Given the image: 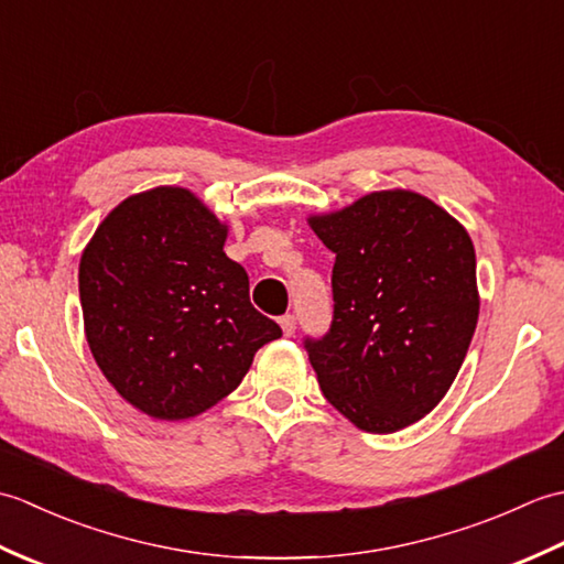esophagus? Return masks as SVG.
<instances>
[{
	"label": "esophagus",
	"instance_id": "34e87169",
	"mask_svg": "<svg viewBox=\"0 0 564 564\" xmlns=\"http://www.w3.org/2000/svg\"><path fill=\"white\" fill-rule=\"evenodd\" d=\"M279 322H281V329H283L285 337H293V334H295V315H283Z\"/></svg>",
	"mask_w": 564,
	"mask_h": 564
}]
</instances>
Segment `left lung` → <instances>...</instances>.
I'll return each instance as SVG.
<instances>
[{"mask_svg": "<svg viewBox=\"0 0 564 564\" xmlns=\"http://www.w3.org/2000/svg\"><path fill=\"white\" fill-rule=\"evenodd\" d=\"M310 225L334 251L329 329L303 339L322 392L370 434L419 422L475 334L470 235L412 191H380Z\"/></svg>", "mask_w": 564, "mask_h": 564, "instance_id": "8db88e82", "label": "left lung"}]
</instances>
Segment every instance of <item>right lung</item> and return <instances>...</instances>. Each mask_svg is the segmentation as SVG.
Masks as SVG:
<instances>
[{
    "label": "right lung",
    "mask_w": 564,
    "mask_h": 564,
    "mask_svg": "<svg viewBox=\"0 0 564 564\" xmlns=\"http://www.w3.org/2000/svg\"><path fill=\"white\" fill-rule=\"evenodd\" d=\"M225 225L186 188L109 213L79 261V301L101 373L150 416L186 419L230 394L281 327L249 301Z\"/></svg>",
    "instance_id": "obj_1"
}]
</instances>
